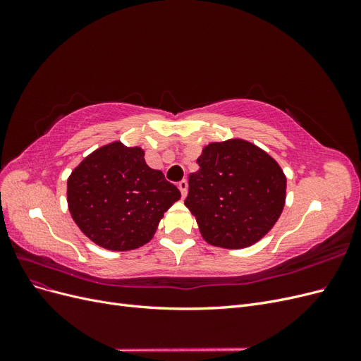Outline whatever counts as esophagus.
I'll use <instances>...</instances> for the list:
<instances>
[{"label": "esophagus", "mask_w": 361, "mask_h": 361, "mask_svg": "<svg viewBox=\"0 0 361 361\" xmlns=\"http://www.w3.org/2000/svg\"><path fill=\"white\" fill-rule=\"evenodd\" d=\"M178 187H179L180 192H182V199L187 197V192H188V182L183 179V180H180V182L178 183Z\"/></svg>", "instance_id": "34e87169"}]
</instances>
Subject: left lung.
I'll use <instances>...</instances> for the list:
<instances>
[{"mask_svg": "<svg viewBox=\"0 0 361 361\" xmlns=\"http://www.w3.org/2000/svg\"><path fill=\"white\" fill-rule=\"evenodd\" d=\"M188 179L185 206L206 243L244 248L276 224L286 200V178L267 152L244 140L207 145Z\"/></svg>", "mask_w": 361, "mask_h": 361, "instance_id": "obj_1", "label": "left lung"}]
</instances>
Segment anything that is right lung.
<instances>
[{
  "mask_svg": "<svg viewBox=\"0 0 361 361\" xmlns=\"http://www.w3.org/2000/svg\"><path fill=\"white\" fill-rule=\"evenodd\" d=\"M179 199L176 185L147 166L143 150L120 141L94 150L68 179L73 221L94 244L113 251L149 243Z\"/></svg>",
  "mask_w": 361,
  "mask_h": 361,
  "instance_id": "right-lung-1",
  "label": "right lung"
}]
</instances>
